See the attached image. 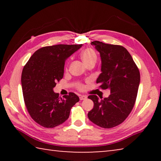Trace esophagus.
<instances>
[{"label": "esophagus", "mask_w": 161, "mask_h": 161, "mask_svg": "<svg viewBox=\"0 0 161 161\" xmlns=\"http://www.w3.org/2000/svg\"><path fill=\"white\" fill-rule=\"evenodd\" d=\"M86 98H87V97L85 96V95H80V100H84V99H86Z\"/></svg>", "instance_id": "34e87169"}]
</instances>
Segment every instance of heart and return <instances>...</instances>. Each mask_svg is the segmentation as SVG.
I'll return each mask as SVG.
<instances>
[{"instance_id": "b5f03b06", "label": "heart", "mask_w": 161, "mask_h": 161, "mask_svg": "<svg viewBox=\"0 0 161 161\" xmlns=\"http://www.w3.org/2000/svg\"><path fill=\"white\" fill-rule=\"evenodd\" d=\"M80 58L81 60H82L83 63L85 65H87L90 63L95 64V62H97V59L96 53H95V51L94 50H92L91 48L84 49L80 54ZM77 86L78 88L80 89L83 88V86L81 85V84H79Z\"/></svg>"}]
</instances>
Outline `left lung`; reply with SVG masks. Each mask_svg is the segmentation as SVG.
<instances>
[{"mask_svg":"<svg viewBox=\"0 0 161 161\" xmlns=\"http://www.w3.org/2000/svg\"><path fill=\"white\" fill-rule=\"evenodd\" d=\"M100 54L101 72L97 80L109 96L102 99L89 95L94 107L88 118L97 126L110 129L121 124L133 109L140 84V72L131 55L120 45L94 41L91 43Z\"/></svg>","mask_w":161,"mask_h":161,"instance_id":"left-lung-1","label":"left lung"}]
</instances>
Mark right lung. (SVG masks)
Returning a JSON list of instances; mask_svg holds the SVG:
<instances>
[{"label":"right lung","instance_id":"1","mask_svg":"<svg viewBox=\"0 0 161 161\" xmlns=\"http://www.w3.org/2000/svg\"><path fill=\"white\" fill-rule=\"evenodd\" d=\"M82 45H56L35 52L21 76L24 102L34 121L45 128H54L69 118L70 110L80 101L73 92L63 99L53 91L63 77L64 62Z\"/></svg>","mask_w":161,"mask_h":161}]
</instances>
